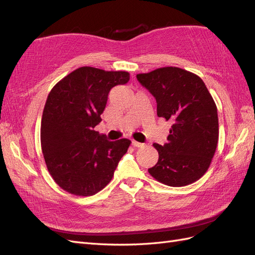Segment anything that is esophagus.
Segmentation results:
<instances>
[{"mask_svg":"<svg viewBox=\"0 0 255 255\" xmlns=\"http://www.w3.org/2000/svg\"><path fill=\"white\" fill-rule=\"evenodd\" d=\"M132 144H133L134 146H137V148H142V146H144L143 143L138 142V141H136V140H132Z\"/></svg>","mask_w":255,"mask_h":255,"instance_id":"1","label":"esophagus"}]
</instances>
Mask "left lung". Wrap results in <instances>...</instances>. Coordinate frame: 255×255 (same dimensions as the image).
Here are the masks:
<instances>
[{"label":"left lung","instance_id":"obj_1","mask_svg":"<svg viewBox=\"0 0 255 255\" xmlns=\"http://www.w3.org/2000/svg\"><path fill=\"white\" fill-rule=\"evenodd\" d=\"M136 78L155 98L157 116L173 125L164 145L153 143L157 164L149 169L168 186H186L207 171L217 148V106L204 82L177 67L158 68Z\"/></svg>","mask_w":255,"mask_h":255}]
</instances>
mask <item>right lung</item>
Instances as JSON below:
<instances>
[{
    "instance_id": "1",
    "label": "right lung",
    "mask_w": 255,
    "mask_h": 255,
    "mask_svg": "<svg viewBox=\"0 0 255 255\" xmlns=\"http://www.w3.org/2000/svg\"><path fill=\"white\" fill-rule=\"evenodd\" d=\"M127 71L81 67L52 88L45 102L40 128L43 157L53 180L75 196L102 190L112 179L130 140L109 141L95 127L113 87L127 84Z\"/></svg>"
}]
</instances>
